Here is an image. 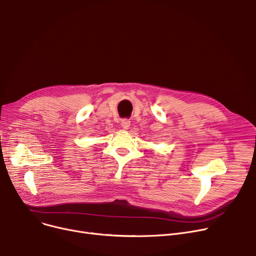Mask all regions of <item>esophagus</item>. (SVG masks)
Listing matches in <instances>:
<instances>
[{
  "label": "esophagus",
  "instance_id": "34e87169",
  "mask_svg": "<svg viewBox=\"0 0 256 256\" xmlns=\"http://www.w3.org/2000/svg\"><path fill=\"white\" fill-rule=\"evenodd\" d=\"M122 128H124V130H128V128H130V119H126V118H124V119H122Z\"/></svg>",
  "mask_w": 256,
  "mask_h": 256
}]
</instances>
